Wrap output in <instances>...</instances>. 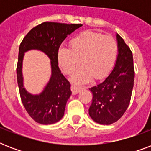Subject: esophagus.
Wrapping results in <instances>:
<instances>
[{
  "instance_id": "esophagus-1",
  "label": "esophagus",
  "mask_w": 151,
  "mask_h": 151,
  "mask_svg": "<svg viewBox=\"0 0 151 151\" xmlns=\"http://www.w3.org/2000/svg\"><path fill=\"white\" fill-rule=\"evenodd\" d=\"M81 90V87H78V86H76V85H71V91H72V93L73 95L79 93Z\"/></svg>"
}]
</instances>
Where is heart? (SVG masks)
<instances>
[{
    "mask_svg": "<svg viewBox=\"0 0 151 151\" xmlns=\"http://www.w3.org/2000/svg\"><path fill=\"white\" fill-rule=\"evenodd\" d=\"M117 55V42L111 36L85 31L70 41V48H60L57 53L59 66L76 84L90 82L94 78H106L114 66Z\"/></svg>",
    "mask_w": 151,
    "mask_h": 151,
    "instance_id": "b5f03b06",
    "label": "heart"
}]
</instances>
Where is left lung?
Returning a JSON list of instances; mask_svg holds the SVG:
<instances>
[{
	"instance_id": "8db88e82",
	"label": "left lung",
	"mask_w": 151,
	"mask_h": 151,
	"mask_svg": "<svg viewBox=\"0 0 151 151\" xmlns=\"http://www.w3.org/2000/svg\"><path fill=\"white\" fill-rule=\"evenodd\" d=\"M117 59L112 71L103 82L89 88L92 102L88 109L90 117L101 124L114 123L129 106L134 85L133 57L130 48L118 34Z\"/></svg>"
}]
</instances>
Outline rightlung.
<instances>
[{"label": "right lung", "mask_w": 151, "mask_h": 151, "mask_svg": "<svg viewBox=\"0 0 151 151\" xmlns=\"http://www.w3.org/2000/svg\"><path fill=\"white\" fill-rule=\"evenodd\" d=\"M81 27V24L43 22L34 27L20 44L16 69L20 97L27 113L39 124H54L63 117L66 102L72 92L70 84L59 68L57 53L66 37ZM30 50H41L51 60L50 81L42 92L36 95L29 93L23 84V58L24 52Z\"/></svg>", "instance_id": "right-lung-1"}]
</instances>
